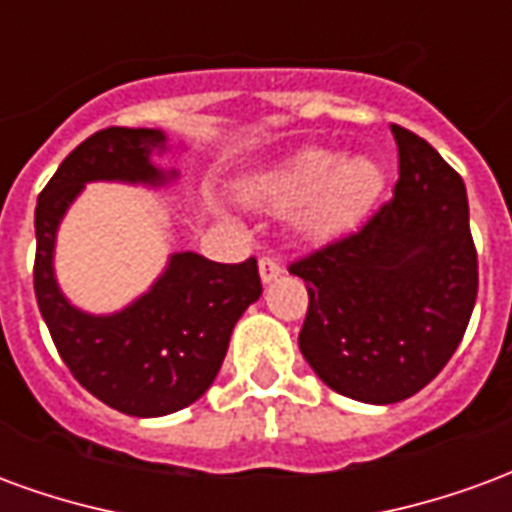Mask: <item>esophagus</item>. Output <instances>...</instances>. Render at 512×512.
I'll return each mask as SVG.
<instances>
[{"mask_svg":"<svg viewBox=\"0 0 512 512\" xmlns=\"http://www.w3.org/2000/svg\"><path fill=\"white\" fill-rule=\"evenodd\" d=\"M282 271L285 268L279 266V260H274V257H260V279L263 282H274L277 277H282Z\"/></svg>","mask_w":512,"mask_h":512,"instance_id":"34e87169","label":"esophagus"}]
</instances>
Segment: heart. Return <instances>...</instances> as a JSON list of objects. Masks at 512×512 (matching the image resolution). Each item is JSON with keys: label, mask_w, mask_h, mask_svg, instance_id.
<instances>
[{"label": "heart", "mask_w": 512, "mask_h": 512, "mask_svg": "<svg viewBox=\"0 0 512 512\" xmlns=\"http://www.w3.org/2000/svg\"><path fill=\"white\" fill-rule=\"evenodd\" d=\"M384 191V169L376 158L348 156L310 147L288 158L282 167L246 183V200L268 208L298 205L296 227L307 238H332L354 227L376 205Z\"/></svg>", "instance_id": "obj_1"}]
</instances>
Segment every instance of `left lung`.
I'll list each match as a JSON object with an SVG mask.
<instances>
[{"instance_id": "1", "label": "left lung", "mask_w": 512, "mask_h": 512, "mask_svg": "<svg viewBox=\"0 0 512 512\" xmlns=\"http://www.w3.org/2000/svg\"><path fill=\"white\" fill-rule=\"evenodd\" d=\"M395 197L359 230L290 266L310 307L299 348L323 384L362 403H400L439 376L477 299V252L461 175L392 126Z\"/></svg>"}]
</instances>
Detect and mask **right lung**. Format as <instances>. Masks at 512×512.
<instances>
[{"label": "right lung", "instance_id": "obj_1", "mask_svg": "<svg viewBox=\"0 0 512 512\" xmlns=\"http://www.w3.org/2000/svg\"><path fill=\"white\" fill-rule=\"evenodd\" d=\"M158 128H104L65 158L35 208V299L73 378L128 417H164L200 400L230 345L235 323L263 293L257 260L213 263L197 252L169 255L147 293L109 315L65 299L54 274L57 230L87 183L167 186L178 169L153 164L167 153Z\"/></svg>", "mask_w": 512, "mask_h": 512}]
</instances>
